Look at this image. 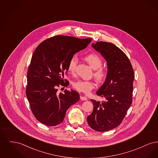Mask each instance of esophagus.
I'll return each mask as SVG.
<instances>
[{"label":"esophagus","mask_w":158,"mask_h":158,"mask_svg":"<svg viewBox=\"0 0 158 158\" xmlns=\"http://www.w3.org/2000/svg\"><path fill=\"white\" fill-rule=\"evenodd\" d=\"M80 98H81V99L82 100V101H86V100L88 99V98H87L86 97H84V96H82V95L81 96Z\"/></svg>","instance_id":"1"}]
</instances>
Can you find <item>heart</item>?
<instances>
[{"instance_id": "1", "label": "heart", "mask_w": 158, "mask_h": 158, "mask_svg": "<svg viewBox=\"0 0 158 158\" xmlns=\"http://www.w3.org/2000/svg\"><path fill=\"white\" fill-rule=\"evenodd\" d=\"M85 59L88 63L91 68L94 70H96L94 73L95 77L99 81H103L106 77V72L102 68H101L102 65V61L101 59L97 54H90L85 56ZM77 63V57L76 56H73L71 57L68 63V71L71 73H74ZM73 86L77 91L88 94L90 90L95 87V83L89 81L78 80L73 83Z\"/></svg>"}]
</instances>
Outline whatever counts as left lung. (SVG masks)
I'll return each instance as SVG.
<instances>
[{"mask_svg":"<svg viewBox=\"0 0 158 158\" xmlns=\"http://www.w3.org/2000/svg\"><path fill=\"white\" fill-rule=\"evenodd\" d=\"M92 47L105 59L107 74L97 95L105 101L90 99L94 110L87 117L90 127L103 132L118 126L132 103L134 71L127 56L111 43L100 41Z\"/></svg>","mask_w":158,"mask_h":158,"instance_id":"1","label":"left lung"}]
</instances>
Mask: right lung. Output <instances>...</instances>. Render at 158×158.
I'll list each match as a JSON object with an SVG mask.
<instances>
[{
	"label": "right lung",
	"instance_id": "add662e5",
	"mask_svg": "<svg viewBox=\"0 0 158 158\" xmlns=\"http://www.w3.org/2000/svg\"><path fill=\"white\" fill-rule=\"evenodd\" d=\"M91 41L90 38L57 35L36 48L27 73L26 94L32 112L41 123L48 126L59 124L69 108L79 100L77 92L65 90L58 94L57 87L69 85L64 75L68 70L69 60Z\"/></svg>",
	"mask_w": 158,
	"mask_h": 158
}]
</instances>
